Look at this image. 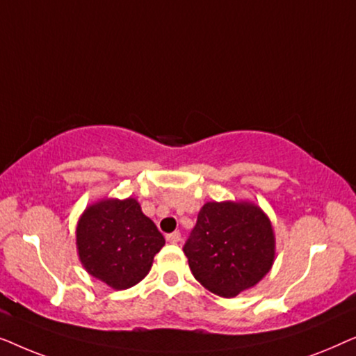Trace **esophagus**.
<instances>
[{
    "label": "esophagus",
    "instance_id": "34e87169",
    "mask_svg": "<svg viewBox=\"0 0 356 356\" xmlns=\"http://www.w3.org/2000/svg\"><path fill=\"white\" fill-rule=\"evenodd\" d=\"M179 240H181V235H179V232H173V233H168L167 235V241L168 243H178Z\"/></svg>",
    "mask_w": 356,
    "mask_h": 356
}]
</instances>
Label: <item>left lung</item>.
<instances>
[{"label":"left lung","mask_w":356,"mask_h":356,"mask_svg":"<svg viewBox=\"0 0 356 356\" xmlns=\"http://www.w3.org/2000/svg\"><path fill=\"white\" fill-rule=\"evenodd\" d=\"M183 251L199 284L218 296L233 298L270 270L274 228L252 202H207Z\"/></svg>","instance_id":"left-lung-1"}]
</instances>
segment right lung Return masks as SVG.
Returning a JSON list of instances; mask_svg holds the SVG:
<instances>
[{"mask_svg":"<svg viewBox=\"0 0 356 356\" xmlns=\"http://www.w3.org/2000/svg\"><path fill=\"white\" fill-rule=\"evenodd\" d=\"M76 245L92 277L115 290H126L149 274L165 238L134 197L102 199L81 216Z\"/></svg>","mask_w":356,"mask_h":356,"instance_id":"add662e5","label":"right lung"}]
</instances>
